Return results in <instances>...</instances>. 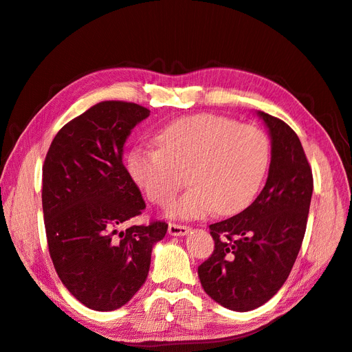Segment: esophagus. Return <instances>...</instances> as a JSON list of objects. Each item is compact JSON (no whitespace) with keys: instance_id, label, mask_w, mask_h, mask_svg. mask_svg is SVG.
Returning a JSON list of instances; mask_svg holds the SVG:
<instances>
[{"instance_id":"esophagus-1","label":"esophagus","mask_w":352,"mask_h":352,"mask_svg":"<svg viewBox=\"0 0 352 352\" xmlns=\"http://www.w3.org/2000/svg\"><path fill=\"white\" fill-rule=\"evenodd\" d=\"M189 228L188 226H182V225H176V223H170L168 225V235L172 236H184L186 233H189Z\"/></svg>"}]
</instances>
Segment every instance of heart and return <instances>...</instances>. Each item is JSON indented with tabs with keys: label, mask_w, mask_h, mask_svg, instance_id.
Here are the masks:
<instances>
[{
	"label": "heart",
	"mask_w": 352,
	"mask_h": 352,
	"mask_svg": "<svg viewBox=\"0 0 352 352\" xmlns=\"http://www.w3.org/2000/svg\"><path fill=\"white\" fill-rule=\"evenodd\" d=\"M154 142L157 150L135 146L127 154V173L148 199L164 206L182 185L176 170H186L190 188L168 207L176 219L202 217L212 208L221 216L242 211L257 195L270 162L261 129L214 114L179 117Z\"/></svg>",
	"instance_id": "b5f03b06"
}]
</instances>
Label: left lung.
I'll return each instance as SVG.
<instances>
[{"label":"left lung","mask_w":352,"mask_h":352,"mask_svg":"<svg viewBox=\"0 0 352 352\" xmlns=\"http://www.w3.org/2000/svg\"><path fill=\"white\" fill-rule=\"evenodd\" d=\"M257 114L272 141L267 180L250 207L210 225L214 251L198 267L207 295L233 311L258 308L286 282L301 248L313 195L311 167L300 138L278 117Z\"/></svg>","instance_id":"left-lung-1"}]
</instances>
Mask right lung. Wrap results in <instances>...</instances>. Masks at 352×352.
I'll list each match as a JSON object with an SVG mask.
<instances>
[{
  "label": "right lung",
  "mask_w": 352,
  "mask_h": 352,
  "mask_svg": "<svg viewBox=\"0 0 352 352\" xmlns=\"http://www.w3.org/2000/svg\"><path fill=\"white\" fill-rule=\"evenodd\" d=\"M150 110L102 101L58 131L42 167V210L52 264L91 310L113 311L145 283L164 221L123 226L145 208L123 166V146Z\"/></svg>",
  "instance_id": "1"
}]
</instances>
